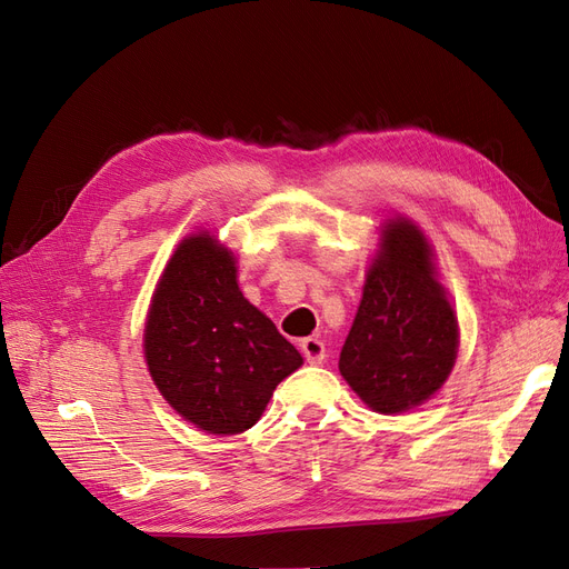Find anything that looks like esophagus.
<instances>
[{"instance_id":"34e87169","label":"esophagus","mask_w":569,"mask_h":569,"mask_svg":"<svg viewBox=\"0 0 569 569\" xmlns=\"http://www.w3.org/2000/svg\"><path fill=\"white\" fill-rule=\"evenodd\" d=\"M300 350H302L307 363H311V366H317L326 359V345L319 338H305L300 342Z\"/></svg>"}]
</instances>
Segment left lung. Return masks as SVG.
Segmentation results:
<instances>
[{
    "label": "left lung",
    "mask_w": 569,
    "mask_h": 569,
    "mask_svg": "<svg viewBox=\"0 0 569 569\" xmlns=\"http://www.w3.org/2000/svg\"><path fill=\"white\" fill-rule=\"evenodd\" d=\"M456 350L458 321L435 279L426 236L409 219H392L366 273L340 373L373 411L399 413L442 388Z\"/></svg>",
    "instance_id": "8db88e82"
}]
</instances>
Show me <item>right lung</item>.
Segmentation results:
<instances>
[{"label":"right lung","instance_id":"obj_1","mask_svg":"<svg viewBox=\"0 0 569 569\" xmlns=\"http://www.w3.org/2000/svg\"><path fill=\"white\" fill-rule=\"evenodd\" d=\"M151 378L168 405L212 435L258 423L302 357L236 283L233 254L189 236L164 269L143 333Z\"/></svg>","mask_w":569,"mask_h":569}]
</instances>
